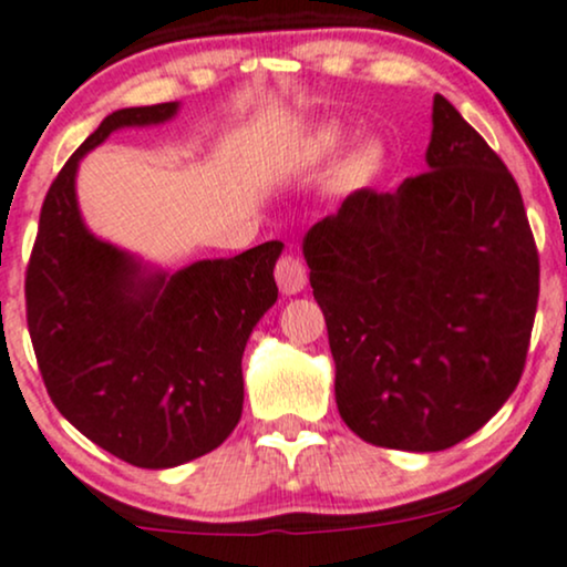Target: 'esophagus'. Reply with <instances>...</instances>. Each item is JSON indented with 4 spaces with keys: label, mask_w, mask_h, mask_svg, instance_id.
Wrapping results in <instances>:
<instances>
[{
    "label": "esophagus",
    "mask_w": 567,
    "mask_h": 567,
    "mask_svg": "<svg viewBox=\"0 0 567 567\" xmlns=\"http://www.w3.org/2000/svg\"><path fill=\"white\" fill-rule=\"evenodd\" d=\"M274 277H277L279 290H282L285 296H293L298 290H303V285H307V266H303V260L298 258V252L288 250L279 255Z\"/></svg>",
    "instance_id": "obj_1"
}]
</instances>
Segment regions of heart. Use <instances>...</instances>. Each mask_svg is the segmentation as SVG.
Masks as SVG:
<instances>
[{"label":"heart","instance_id":"heart-1","mask_svg":"<svg viewBox=\"0 0 567 567\" xmlns=\"http://www.w3.org/2000/svg\"><path fill=\"white\" fill-rule=\"evenodd\" d=\"M339 140H341V132L336 126L320 128L312 140V153H317V155L331 153L333 147L339 145ZM379 166H382V151H379L377 145H363V147H358L350 158H347L344 169H341V179L350 185L365 183L369 177H374Z\"/></svg>","mask_w":567,"mask_h":567}]
</instances>
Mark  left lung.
I'll list each match as a JSON object with an SVG mask.
<instances>
[{
    "mask_svg": "<svg viewBox=\"0 0 567 567\" xmlns=\"http://www.w3.org/2000/svg\"><path fill=\"white\" fill-rule=\"evenodd\" d=\"M425 161L393 193H350L303 239L341 420L406 452L450 450L508 401L540 274L519 185L444 96Z\"/></svg>",
    "mask_w": 567,
    "mask_h": 567,
    "instance_id": "left-lung-1",
    "label": "left lung"
}]
</instances>
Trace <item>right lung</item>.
<instances>
[{"label":"right lung","mask_w":567,"mask_h":567,"mask_svg":"<svg viewBox=\"0 0 567 567\" xmlns=\"http://www.w3.org/2000/svg\"><path fill=\"white\" fill-rule=\"evenodd\" d=\"M177 104L112 112L48 188L27 266V322L48 395L85 439L136 468L217 450L245 403L241 354L277 301L282 241L140 277L80 220L74 172L115 128L164 123Z\"/></svg>","instance_id":"right-lung-1"}]
</instances>
